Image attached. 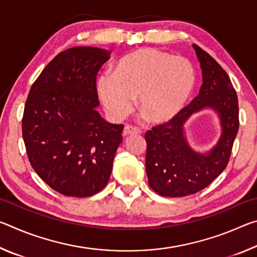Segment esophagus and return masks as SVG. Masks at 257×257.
<instances>
[{
  "label": "esophagus",
  "instance_id": "obj_1",
  "mask_svg": "<svg viewBox=\"0 0 257 257\" xmlns=\"http://www.w3.org/2000/svg\"><path fill=\"white\" fill-rule=\"evenodd\" d=\"M141 132L137 128L135 127H132V125H127V127H124L123 129V137H127V136H130V135H135V134H139Z\"/></svg>",
  "mask_w": 257,
  "mask_h": 257
}]
</instances>
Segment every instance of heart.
Returning <instances> with one entry per match:
<instances>
[{
	"mask_svg": "<svg viewBox=\"0 0 257 257\" xmlns=\"http://www.w3.org/2000/svg\"><path fill=\"white\" fill-rule=\"evenodd\" d=\"M197 82L188 59L154 47H143L121 58L113 72L98 77V97L111 118L121 120L132 111L134 97L152 123H165L185 107Z\"/></svg>",
	"mask_w": 257,
	"mask_h": 257,
	"instance_id": "1",
	"label": "heart"
}]
</instances>
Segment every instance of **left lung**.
I'll return each instance as SVG.
<instances>
[{"label": "left lung", "mask_w": 257, "mask_h": 257, "mask_svg": "<svg viewBox=\"0 0 257 257\" xmlns=\"http://www.w3.org/2000/svg\"><path fill=\"white\" fill-rule=\"evenodd\" d=\"M193 49L202 69L198 96L172 120L145 135L149 185L165 197H184L210 185L227 167L239 128L238 97L227 72L201 47L193 44ZM204 109L218 115L221 134L214 147L199 152L190 146L185 124Z\"/></svg>", "instance_id": "left-lung-1"}]
</instances>
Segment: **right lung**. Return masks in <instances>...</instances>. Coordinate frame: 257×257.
Returning <instances> with one entry per match:
<instances>
[{
    "label": "right lung",
    "instance_id": "add662e5",
    "mask_svg": "<svg viewBox=\"0 0 257 257\" xmlns=\"http://www.w3.org/2000/svg\"><path fill=\"white\" fill-rule=\"evenodd\" d=\"M110 51L76 46L43 69L29 90L23 137L29 162L51 188L72 197L97 194L110 179L122 124L99 114L96 75Z\"/></svg>",
    "mask_w": 257,
    "mask_h": 257
}]
</instances>
